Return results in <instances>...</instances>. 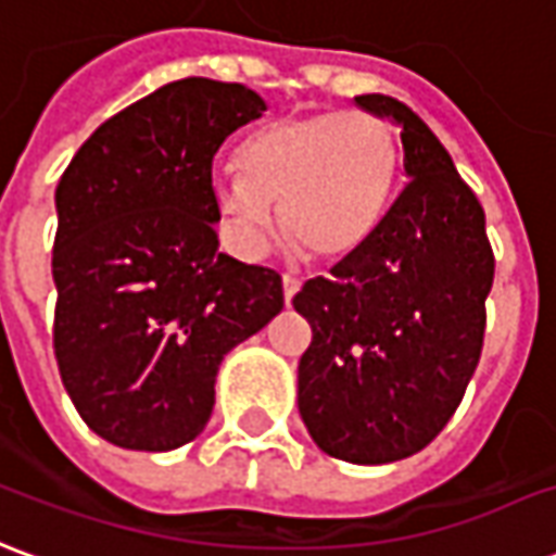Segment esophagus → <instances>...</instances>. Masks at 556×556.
<instances>
[{"label":"esophagus","mask_w":556,"mask_h":556,"mask_svg":"<svg viewBox=\"0 0 556 556\" xmlns=\"http://www.w3.org/2000/svg\"><path fill=\"white\" fill-rule=\"evenodd\" d=\"M281 285H285V302L290 305V302H293V296L299 293L302 281H299V278H293V275H285V281H281Z\"/></svg>","instance_id":"1"}]
</instances>
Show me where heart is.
<instances>
[{
	"label": "heart",
	"instance_id": "obj_1",
	"mask_svg": "<svg viewBox=\"0 0 556 556\" xmlns=\"http://www.w3.org/2000/svg\"><path fill=\"white\" fill-rule=\"evenodd\" d=\"M397 164L395 131L371 113L317 110L269 122L242 143L239 170L212 176L224 242L257 257L278 203L287 236L305 254L350 257L383 222Z\"/></svg>",
	"mask_w": 556,
	"mask_h": 556
}]
</instances>
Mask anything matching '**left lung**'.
Listing matches in <instances>:
<instances>
[{
  "mask_svg": "<svg viewBox=\"0 0 556 556\" xmlns=\"http://www.w3.org/2000/svg\"><path fill=\"white\" fill-rule=\"evenodd\" d=\"M401 131L404 188L365 245L293 308L311 323L299 359V416L350 464H392L434 440L473 377L494 254L485 212L443 143L407 104L356 96Z\"/></svg>",
  "mask_w": 556,
  "mask_h": 556,
  "instance_id": "obj_1",
  "label": "left lung"
}]
</instances>
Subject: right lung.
Segmentation results:
<instances>
[{"instance_id": "add662e5", "label": "right lung", "mask_w": 556, "mask_h": 556, "mask_svg": "<svg viewBox=\"0 0 556 556\" xmlns=\"http://www.w3.org/2000/svg\"><path fill=\"white\" fill-rule=\"evenodd\" d=\"M242 83L185 77L98 128L56 185L59 374L108 443L170 452L206 428L224 356L285 308L281 275L218 251L212 161L263 116Z\"/></svg>"}]
</instances>
